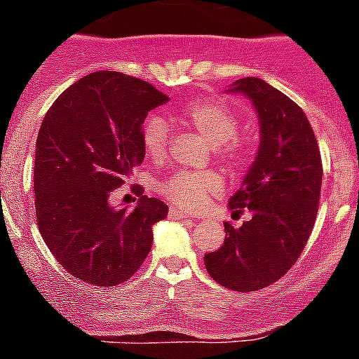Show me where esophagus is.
<instances>
[{
  "label": "esophagus",
  "instance_id": "1",
  "mask_svg": "<svg viewBox=\"0 0 359 359\" xmlns=\"http://www.w3.org/2000/svg\"><path fill=\"white\" fill-rule=\"evenodd\" d=\"M168 215H170V219H177V220L189 219V215H187L186 212H180V210H177V208H170Z\"/></svg>",
  "mask_w": 359,
  "mask_h": 359
}]
</instances>
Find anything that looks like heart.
<instances>
[{"instance_id":"1","label":"heart","mask_w":359,"mask_h":359,"mask_svg":"<svg viewBox=\"0 0 359 359\" xmlns=\"http://www.w3.org/2000/svg\"><path fill=\"white\" fill-rule=\"evenodd\" d=\"M180 116L215 147L220 158L229 161L236 158L238 146L234 139L240 132V123L229 107L219 100H196L187 104ZM168 125L163 119L154 116L146 119L142 126V146L147 156L161 158L168 146ZM158 191L172 205L186 212H198L222 194L224 182L222 177L215 172L180 170L161 180L158 184Z\"/></svg>"}]
</instances>
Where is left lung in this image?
<instances>
[{"mask_svg":"<svg viewBox=\"0 0 359 359\" xmlns=\"http://www.w3.org/2000/svg\"><path fill=\"white\" fill-rule=\"evenodd\" d=\"M252 102L260 125L255 161L229 210L248 208L240 229L224 224V245L205 255L210 276L236 292L269 287L290 271L306 247L320 203L321 156L304 111L260 78H241L226 90Z\"/></svg>","mask_w":359,"mask_h":359,"instance_id":"8db88e82","label":"left lung"}]
</instances>
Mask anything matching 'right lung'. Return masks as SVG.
Returning <instances> with one entry per match:
<instances>
[{"label": "right lung", "mask_w": 359, "mask_h": 359, "mask_svg": "<svg viewBox=\"0 0 359 359\" xmlns=\"http://www.w3.org/2000/svg\"><path fill=\"white\" fill-rule=\"evenodd\" d=\"M168 100L147 81L116 71L90 72L52 104L36 139V219L60 266L97 287L125 283L153 245L168 206L140 194L114 208L112 191L144 161L147 112Z\"/></svg>", "instance_id": "obj_1"}]
</instances>
